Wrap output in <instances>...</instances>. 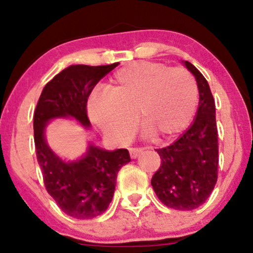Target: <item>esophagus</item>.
I'll use <instances>...</instances> for the list:
<instances>
[{
	"label": "esophagus",
	"mask_w": 253,
	"mask_h": 253,
	"mask_svg": "<svg viewBox=\"0 0 253 253\" xmlns=\"http://www.w3.org/2000/svg\"><path fill=\"white\" fill-rule=\"evenodd\" d=\"M144 149H140V147H134V149H129V156L132 159H135L140 153H143Z\"/></svg>",
	"instance_id": "obj_1"
}]
</instances>
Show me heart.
<instances>
[{
	"label": "heart",
	"instance_id": "obj_1",
	"mask_svg": "<svg viewBox=\"0 0 253 253\" xmlns=\"http://www.w3.org/2000/svg\"><path fill=\"white\" fill-rule=\"evenodd\" d=\"M199 90L185 69L162 63L136 62L113 75L106 94L89 100L88 114L106 135L128 139L139 126L155 143L176 138L196 112Z\"/></svg>",
	"mask_w": 253,
	"mask_h": 253
}]
</instances>
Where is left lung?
Masks as SVG:
<instances>
[{
  "instance_id": "left-lung-1",
  "label": "left lung",
  "mask_w": 253,
  "mask_h": 253,
  "mask_svg": "<svg viewBox=\"0 0 253 253\" xmlns=\"http://www.w3.org/2000/svg\"><path fill=\"white\" fill-rule=\"evenodd\" d=\"M184 65L195 76L199 108L195 120L175 143L157 150L162 163L151 184L167 207L193 211L206 202L215 187L219 146L215 102L210 84L193 64L185 60Z\"/></svg>"
}]
</instances>
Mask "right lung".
<instances>
[{
  "instance_id": "1",
  "label": "right lung",
  "mask_w": 253,
  "mask_h": 253,
  "mask_svg": "<svg viewBox=\"0 0 253 253\" xmlns=\"http://www.w3.org/2000/svg\"><path fill=\"white\" fill-rule=\"evenodd\" d=\"M119 63L110 65H71L45 85L34 112V144L47 193L58 207L75 219L88 220L101 215L114 195L119 170L130 162L128 151H107L89 145L85 155L64 162L48 147L45 127L57 118H74L89 128L86 103L101 78Z\"/></svg>"
}]
</instances>
